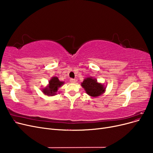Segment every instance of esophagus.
<instances>
[{
	"label": "esophagus",
	"instance_id": "34e87169",
	"mask_svg": "<svg viewBox=\"0 0 153 153\" xmlns=\"http://www.w3.org/2000/svg\"><path fill=\"white\" fill-rule=\"evenodd\" d=\"M70 82L71 83H75L76 82V80L75 79H73V78H71V79H70Z\"/></svg>",
	"mask_w": 153,
	"mask_h": 153
}]
</instances>
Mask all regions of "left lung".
<instances>
[{
	"label": "left lung",
	"mask_w": 153,
	"mask_h": 153,
	"mask_svg": "<svg viewBox=\"0 0 153 153\" xmlns=\"http://www.w3.org/2000/svg\"><path fill=\"white\" fill-rule=\"evenodd\" d=\"M81 86L84 88L88 95L94 98L103 94L106 87L103 84L98 83L96 78L92 76L86 77L81 83Z\"/></svg>",
	"instance_id": "1"
}]
</instances>
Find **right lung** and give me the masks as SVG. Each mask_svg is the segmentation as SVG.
Here are the masks:
<instances>
[{
    "label": "right lung",
    "instance_id": "add662e5",
    "mask_svg": "<svg viewBox=\"0 0 153 153\" xmlns=\"http://www.w3.org/2000/svg\"><path fill=\"white\" fill-rule=\"evenodd\" d=\"M64 84V82H61L59 80L58 77L53 76L48 82V85L43 88L42 92L45 95L48 96H52L57 94L58 89Z\"/></svg>",
    "mask_w": 153,
    "mask_h": 153
}]
</instances>
